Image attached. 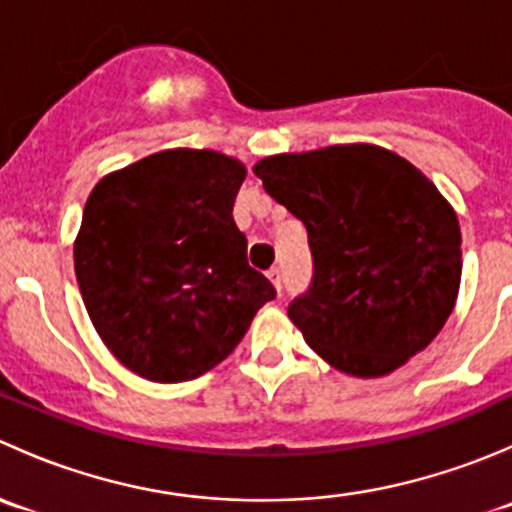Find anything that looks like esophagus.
I'll return each instance as SVG.
<instances>
[{"label":"esophagus","mask_w":512,"mask_h":512,"mask_svg":"<svg viewBox=\"0 0 512 512\" xmlns=\"http://www.w3.org/2000/svg\"><path fill=\"white\" fill-rule=\"evenodd\" d=\"M267 277H270V282L275 285L277 292H280V289H282V270H280V267H272V270L267 272Z\"/></svg>","instance_id":"obj_1"}]
</instances>
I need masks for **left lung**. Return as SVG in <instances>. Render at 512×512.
<instances>
[{
    "label": "left lung",
    "instance_id": "left-lung-1",
    "mask_svg": "<svg viewBox=\"0 0 512 512\" xmlns=\"http://www.w3.org/2000/svg\"><path fill=\"white\" fill-rule=\"evenodd\" d=\"M252 170L307 227L314 280L289 319L329 366L376 379L436 339L461 287V227L416 165L371 143H339Z\"/></svg>",
    "mask_w": 512,
    "mask_h": 512
}]
</instances>
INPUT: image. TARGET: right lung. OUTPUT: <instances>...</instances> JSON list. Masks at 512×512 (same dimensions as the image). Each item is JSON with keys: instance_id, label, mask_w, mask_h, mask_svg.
Wrapping results in <instances>:
<instances>
[{"instance_id": "1", "label": "right lung", "mask_w": 512, "mask_h": 512, "mask_svg": "<svg viewBox=\"0 0 512 512\" xmlns=\"http://www.w3.org/2000/svg\"><path fill=\"white\" fill-rule=\"evenodd\" d=\"M245 175L225 153L168 148L91 190L74 240L76 282L101 342L133 374L198 379L275 299L232 220Z\"/></svg>"}]
</instances>
